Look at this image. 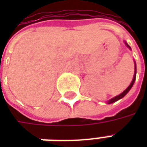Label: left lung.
Segmentation results:
<instances>
[{
    "label": "left lung",
    "instance_id": "8db88e82",
    "mask_svg": "<svg viewBox=\"0 0 147 147\" xmlns=\"http://www.w3.org/2000/svg\"><path fill=\"white\" fill-rule=\"evenodd\" d=\"M126 45H127V47H128V48L131 49V48H130L129 45H127V43H126ZM135 64H136V63H135ZM135 69H136V70H135V75H134V77H133L132 82L131 83V84H130V85H129V86H128V87H127V89L125 90H124V91H123V93H121L120 94L116 96L115 98H112V99H111V100H109V102H108L109 104H110V103H113V102H117V101H118V100H120V98H123V97H124V96L126 95L127 94V92L129 91L130 90H131V88L132 87L133 84H134V83H135V80H136V65H135Z\"/></svg>",
    "mask_w": 147,
    "mask_h": 147
}]
</instances>
